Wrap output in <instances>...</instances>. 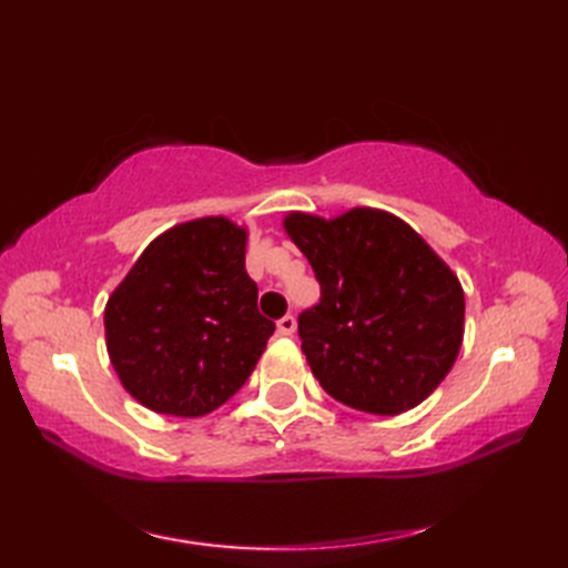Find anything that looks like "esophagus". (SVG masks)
<instances>
[{"label": "esophagus", "mask_w": 568, "mask_h": 568, "mask_svg": "<svg viewBox=\"0 0 568 568\" xmlns=\"http://www.w3.org/2000/svg\"><path fill=\"white\" fill-rule=\"evenodd\" d=\"M277 334H283V336L295 334V317L293 315H285L277 320Z\"/></svg>", "instance_id": "1"}]
</instances>
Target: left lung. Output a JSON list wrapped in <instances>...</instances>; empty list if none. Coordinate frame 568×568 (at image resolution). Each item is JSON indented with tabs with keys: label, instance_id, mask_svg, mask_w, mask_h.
Listing matches in <instances>:
<instances>
[{
	"label": "left lung",
	"instance_id": "left-lung-1",
	"mask_svg": "<svg viewBox=\"0 0 568 568\" xmlns=\"http://www.w3.org/2000/svg\"><path fill=\"white\" fill-rule=\"evenodd\" d=\"M285 232L305 253L320 303L297 334L320 385L371 415H400L437 388L462 348L464 291L413 226L378 210L332 222L291 214Z\"/></svg>",
	"mask_w": 568,
	"mask_h": 568
}]
</instances>
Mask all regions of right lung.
<instances>
[{"label": "right lung", "instance_id": "obj_1", "mask_svg": "<svg viewBox=\"0 0 568 568\" xmlns=\"http://www.w3.org/2000/svg\"><path fill=\"white\" fill-rule=\"evenodd\" d=\"M246 232L224 216L151 241L104 310L106 352L124 388L163 415L200 417L251 376L275 324L244 268Z\"/></svg>", "mask_w": 568, "mask_h": 568}]
</instances>
